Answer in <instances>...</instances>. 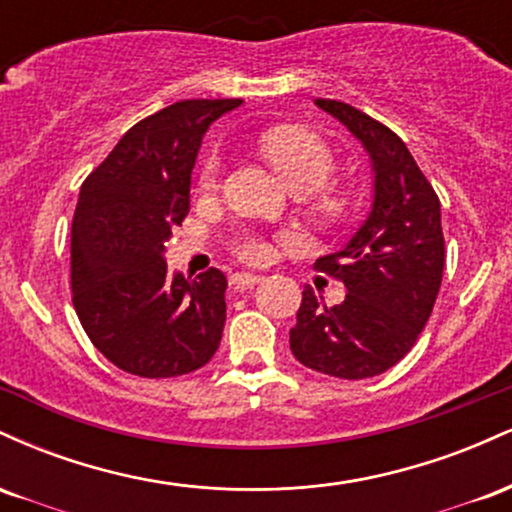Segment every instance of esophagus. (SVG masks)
Segmentation results:
<instances>
[{
    "mask_svg": "<svg viewBox=\"0 0 512 512\" xmlns=\"http://www.w3.org/2000/svg\"><path fill=\"white\" fill-rule=\"evenodd\" d=\"M260 281H262V276L248 274V272H238V274H231L228 284H231V289L245 291V289H252L255 284H260Z\"/></svg>",
    "mask_w": 512,
    "mask_h": 512,
    "instance_id": "34e87169",
    "label": "esophagus"
}]
</instances>
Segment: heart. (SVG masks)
<instances>
[{
    "label": "heart",
    "instance_id": "obj_1",
    "mask_svg": "<svg viewBox=\"0 0 512 512\" xmlns=\"http://www.w3.org/2000/svg\"><path fill=\"white\" fill-rule=\"evenodd\" d=\"M262 156L272 163V168L286 185L296 192H303L308 207L327 223H339L354 209V195L339 182L327 180L334 170V151L330 144L317 134L303 127L281 125L262 132ZM223 156L216 146H211L202 156L197 168V190L202 195H214L221 185ZM233 255L243 262L262 264L272 260L274 243L260 233H238L231 243Z\"/></svg>",
    "mask_w": 512,
    "mask_h": 512
}]
</instances>
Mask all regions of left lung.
<instances>
[{
	"label": "left lung",
	"mask_w": 512,
	"mask_h": 512,
	"mask_svg": "<svg viewBox=\"0 0 512 512\" xmlns=\"http://www.w3.org/2000/svg\"><path fill=\"white\" fill-rule=\"evenodd\" d=\"M315 103L366 146L375 197L351 243L315 262L349 293L330 308L305 286L289 344L293 356L317 373L363 380L402 361L433 313L445 267L440 199L390 127L349 103Z\"/></svg>",
	"instance_id": "obj_1"
}]
</instances>
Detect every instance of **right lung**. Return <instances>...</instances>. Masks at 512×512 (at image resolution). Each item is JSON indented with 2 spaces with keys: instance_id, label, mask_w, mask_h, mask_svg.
I'll return each instance as SVG.
<instances>
[{
  "instance_id": "obj_1",
  "label": "right lung",
  "mask_w": 512,
  "mask_h": 512,
  "mask_svg": "<svg viewBox=\"0 0 512 512\" xmlns=\"http://www.w3.org/2000/svg\"><path fill=\"white\" fill-rule=\"evenodd\" d=\"M240 98H192L144 117L84 180L72 221V303L113 366L175 378L207 366L226 322V276H170L163 250L190 211L204 132Z\"/></svg>"
}]
</instances>
